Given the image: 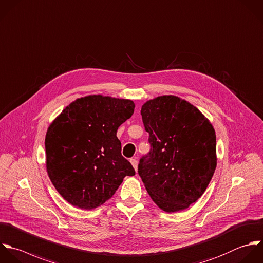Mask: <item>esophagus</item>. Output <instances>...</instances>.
Masks as SVG:
<instances>
[{"instance_id":"obj_1","label":"esophagus","mask_w":263,"mask_h":263,"mask_svg":"<svg viewBox=\"0 0 263 263\" xmlns=\"http://www.w3.org/2000/svg\"><path fill=\"white\" fill-rule=\"evenodd\" d=\"M130 162H131V164H132V166H133V168L135 169V171H137V166H138V161L136 160V158H132V159H130Z\"/></svg>"}]
</instances>
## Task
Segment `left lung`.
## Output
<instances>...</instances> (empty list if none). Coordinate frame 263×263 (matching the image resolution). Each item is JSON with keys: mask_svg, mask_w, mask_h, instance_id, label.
<instances>
[{"mask_svg": "<svg viewBox=\"0 0 263 263\" xmlns=\"http://www.w3.org/2000/svg\"><path fill=\"white\" fill-rule=\"evenodd\" d=\"M140 112L151 151L138 174L158 207L184 210L202 197L216 169L215 130L196 106L174 95L146 101Z\"/></svg>", "mask_w": 263, "mask_h": 263, "instance_id": "1", "label": "left lung"}]
</instances>
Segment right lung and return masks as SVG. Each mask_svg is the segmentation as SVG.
<instances>
[{
    "instance_id": "right-lung-1",
    "label": "right lung",
    "mask_w": 263,
    "mask_h": 263,
    "mask_svg": "<svg viewBox=\"0 0 263 263\" xmlns=\"http://www.w3.org/2000/svg\"><path fill=\"white\" fill-rule=\"evenodd\" d=\"M129 99L102 95L78 98L49 126L46 168L61 197L91 210L109 200L135 170L121 154L118 128L134 112Z\"/></svg>"
}]
</instances>
